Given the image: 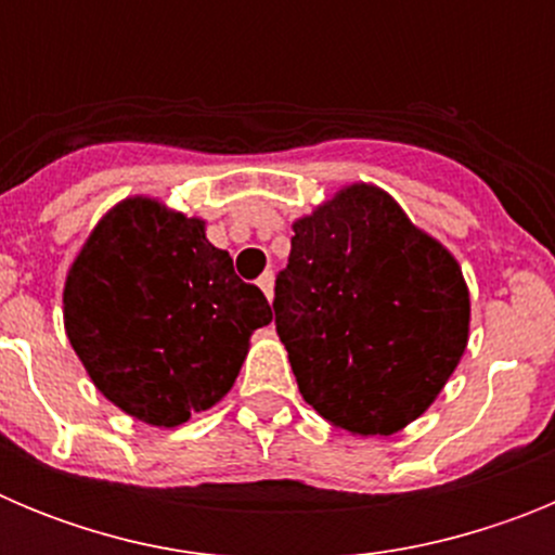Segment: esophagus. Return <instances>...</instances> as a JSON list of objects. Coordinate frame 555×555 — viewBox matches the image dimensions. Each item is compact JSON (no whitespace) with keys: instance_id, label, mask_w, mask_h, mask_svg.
<instances>
[{"instance_id":"1","label":"esophagus","mask_w":555,"mask_h":555,"mask_svg":"<svg viewBox=\"0 0 555 555\" xmlns=\"http://www.w3.org/2000/svg\"><path fill=\"white\" fill-rule=\"evenodd\" d=\"M258 286H261V292L267 294V300L272 302V297H274V274L272 272H263L261 278H258Z\"/></svg>"}]
</instances>
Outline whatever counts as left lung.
I'll list each match as a JSON object with an SVG mask.
<instances>
[{
  "mask_svg": "<svg viewBox=\"0 0 555 555\" xmlns=\"http://www.w3.org/2000/svg\"><path fill=\"white\" fill-rule=\"evenodd\" d=\"M274 281V325L308 405L352 436L423 416L469 338L459 261L370 183L292 224Z\"/></svg>",
  "mask_w": 555,
  "mask_h": 555,
  "instance_id": "1",
  "label": "left lung"
}]
</instances>
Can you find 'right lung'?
I'll list each match as a JSON object with an SVG mask.
<instances>
[{
	"mask_svg": "<svg viewBox=\"0 0 555 555\" xmlns=\"http://www.w3.org/2000/svg\"><path fill=\"white\" fill-rule=\"evenodd\" d=\"M272 322L205 222L127 197L91 230L63 286V325L96 389L146 425L175 428L233 389L249 336Z\"/></svg>",
	"mask_w": 555,
	"mask_h": 555,
	"instance_id": "add662e5",
	"label": "right lung"
}]
</instances>
